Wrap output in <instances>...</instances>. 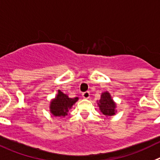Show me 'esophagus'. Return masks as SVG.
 <instances>
[{"instance_id":"1","label":"esophagus","mask_w":160,"mask_h":160,"mask_svg":"<svg viewBox=\"0 0 160 160\" xmlns=\"http://www.w3.org/2000/svg\"><path fill=\"white\" fill-rule=\"evenodd\" d=\"M82 96L84 99H89L90 98V92H84L82 93Z\"/></svg>"}]
</instances>
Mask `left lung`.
Masks as SVG:
<instances>
[{"label":"left lung","mask_w":160,"mask_h":160,"mask_svg":"<svg viewBox=\"0 0 160 160\" xmlns=\"http://www.w3.org/2000/svg\"><path fill=\"white\" fill-rule=\"evenodd\" d=\"M96 102H97L100 111L106 117H111V116H115L117 112L116 103L112 99L110 92L108 91L102 92L100 99Z\"/></svg>","instance_id":"left-lung-1"}]
</instances>
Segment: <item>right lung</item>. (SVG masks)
I'll return each mask as SVG.
<instances>
[{
    "instance_id": "1",
    "label": "right lung",
    "mask_w": 160,
    "mask_h": 160,
    "mask_svg": "<svg viewBox=\"0 0 160 160\" xmlns=\"http://www.w3.org/2000/svg\"><path fill=\"white\" fill-rule=\"evenodd\" d=\"M79 98H70L59 89L55 98L52 99L49 104V111L51 114L56 117H65L68 112L73 105L78 101Z\"/></svg>"
}]
</instances>
